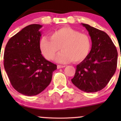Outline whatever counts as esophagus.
Here are the masks:
<instances>
[{"label": "esophagus", "mask_w": 121, "mask_h": 121, "mask_svg": "<svg viewBox=\"0 0 121 121\" xmlns=\"http://www.w3.org/2000/svg\"><path fill=\"white\" fill-rule=\"evenodd\" d=\"M65 65H57V67L58 69H59V68H64L65 67Z\"/></svg>", "instance_id": "esophagus-1"}]
</instances>
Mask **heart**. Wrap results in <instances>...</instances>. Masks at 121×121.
<instances>
[{"label": "heart", "mask_w": 121, "mask_h": 121, "mask_svg": "<svg viewBox=\"0 0 121 121\" xmlns=\"http://www.w3.org/2000/svg\"><path fill=\"white\" fill-rule=\"evenodd\" d=\"M91 47V39L87 35L68 27L52 31L50 38L43 36L40 41V50L48 60H53L61 48L62 52L56 58L60 63L82 61L88 56Z\"/></svg>", "instance_id": "obj_1"}]
</instances>
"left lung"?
Returning a JSON list of instances; mask_svg holds the SVG:
<instances>
[{"label": "left lung", "instance_id": "1", "mask_svg": "<svg viewBox=\"0 0 121 121\" xmlns=\"http://www.w3.org/2000/svg\"><path fill=\"white\" fill-rule=\"evenodd\" d=\"M82 24L91 37L92 47L87 57L77 65L71 81L81 91L95 92L105 87L115 73L118 52L105 32L88 24Z\"/></svg>", "mask_w": 121, "mask_h": 121}]
</instances>
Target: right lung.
<instances>
[{
	"label": "right lung",
	"mask_w": 121,
	"mask_h": 121,
	"mask_svg": "<svg viewBox=\"0 0 121 121\" xmlns=\"http://www.w3.org/2000/svg\"><path fill=\"white\" fill-rule=\"evenodd\" d=\"M40 24H30L9 39L4 52V67L17 92L33 96L42 92L52 81L57 65L41 55Z\"/></svg>",
	"instance_id": "right-lung-1"
}]
</instances>
